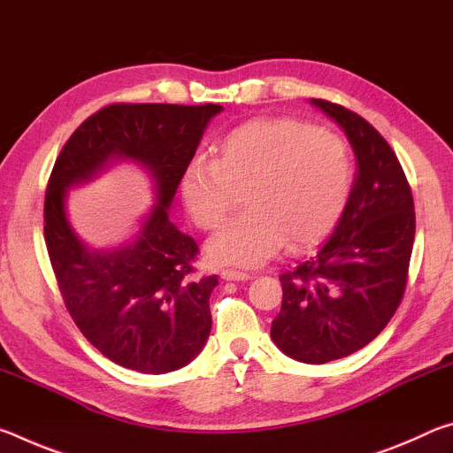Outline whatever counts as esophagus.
Wrapping results in <instances>:
<instances>
[{
	"mask_svg": "<svg viewBox=\"0 0 453 453\" xmlns=\"http://www.w3.org/2000/svg\"><path fill=\"white\" fill-rule=\"evenodd\" d=\"M221 278H224L226 281H248L251 275L245 272H237V270H224L221 272Z\"/></svg>",
	"mask_w": 453,
	"mask_h": 453,
	"instance_id": "34e87169",
	"label": "esophagus"
}]
</instances>
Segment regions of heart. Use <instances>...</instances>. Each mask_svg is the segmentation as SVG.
I'll use <instances>...</instances> for the list:
<instances>
[{"label":"heart","mask_w":453,"mask_h":453,"mask_svg":"<svg viewBox=\"0 0 453 453\" xmlns=\"http://www.w3.org/2000/svg\"><path fill=\"white\" fill-rule=\"evenodd\" d=\"M354 165L348 143L329 129L294 118L256 119L221 137L216 157H196L180 178V196L202 229H216L243 189L248 211L205 245L216 265L257 267L288 242L300 251L342 218Z\"/></svg>","instance_id":"heart-1"}]
</instances>
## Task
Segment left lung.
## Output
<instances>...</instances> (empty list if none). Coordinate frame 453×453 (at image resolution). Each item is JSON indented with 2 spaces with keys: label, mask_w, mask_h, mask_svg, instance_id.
<instances>
[{
  "label": "left lung",
  "mask_w": 453,
  "mask_h": 453,
  "mask_svg": "<svg viewBox=\"0 0 453 453\" xmlns=\"http://www.w3.org/2000/svg\"><path fill=\"white\" fill-rule=\"evenodd\" d=\"M310 104L343 129L356 178L329 240L280 275L272 340L297 362L327 364L367 346L392 319L408 280L416 211L402 165L375 127L326 99Z\"/></svg>",
  "instance_id": "8db88e82"
}]
</instances>
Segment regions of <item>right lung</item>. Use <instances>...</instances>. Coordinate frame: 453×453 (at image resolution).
<instances>
[{
    "label": "right lung",
    "instance_id": "1",
    "mask_svg": "<svg viewBox=\"0 0 453 453\" xmlns=\"http://www.w3.org/2000/svg\"><path fill=\"white\" fill-rule=\"evenodd\" d=\"M221 110L218 104L107 105L75 129L53 165L43 232L65 308L91 346L127 370L175 372L210 337L218 275H191L197 243L172 224L170 208L181 172ZM119 161L150 175L157 202L132 241L97 250L74 234L66 197Z\"/></svg>",
    "mask_w": 453,
    "mask_h": 453
}]
</instances>
